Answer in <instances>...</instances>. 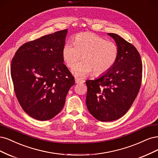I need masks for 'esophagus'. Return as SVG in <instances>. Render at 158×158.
<instances>
[{"label": "esophagus", "mask_w": 158, "mask_h": 158, "mask_svg": "<svg viewBox=\"0 0 158 158\" xmlns=\"http://www.w3.org/2000/svg\"><path fill=\"white\" fill-rule=\"evenodd\" d=\"M75 81L76 83H84L85 82V81L83 79H81V78H77V77L75 78Z\"/></svg>", "instance_id": "esophagus-1"}]
</instances>
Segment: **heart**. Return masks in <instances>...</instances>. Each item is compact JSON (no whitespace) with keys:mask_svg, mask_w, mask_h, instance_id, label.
<instances>
[{"mask_svg":"<svg viewBox=\"0 0 158 158\" xmlns=\"http://www.w3.org/2000/svg\"><path fill=\"white\" fill-rule=\"evenodd\" d=\"M83 60L72 69L76 76L84 77L92 72L100 76L107 73L115 64L118 48L114 43L93 33L78 34L73 43L67 42L62 48V58L68 67H72L81 57Z\"/></svg>","mask_w":158,"mask_h":158,"instance_id":"1","label":"heart"}]
</instances>
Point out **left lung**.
<instances>
[{
    "instance_id": "8db88e82",
    "label": "left lung",
    "mask_w": 158,
    "mask_h": 158,
    "mask_svg": "<svg viewBox=\"0 0 158 158\" xmlns=\"http://www.w3.org/2000/svg\"><path fill=\"white\" fill-rule=\"evenodd\" d=\"M118 48L115 64L94 80L86 81V104L94 118L111 121L123 116L133 104L141 85L142 64L134 46L119 35L108 33Z\"/></svg>"
}]
</instances>
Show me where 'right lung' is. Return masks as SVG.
<instances>
[{
    "instance_id": "obj_1",
    "label": "right lung",
    "mask_w": 158,
    "mask_h": 158,
    "mask_svg": "<svg viewBox=\"0 0 158 158\" xmlns=\"http://www.w3.org/2000/svg\"><path fill=\"white\" fill-rule=\"evenodd\" d=\"M68 29L23 44L11 62L15 93L27 114L39 121L53 118L62 110L74 77L63 64Z\"/></svg>"
}]
</instances>
